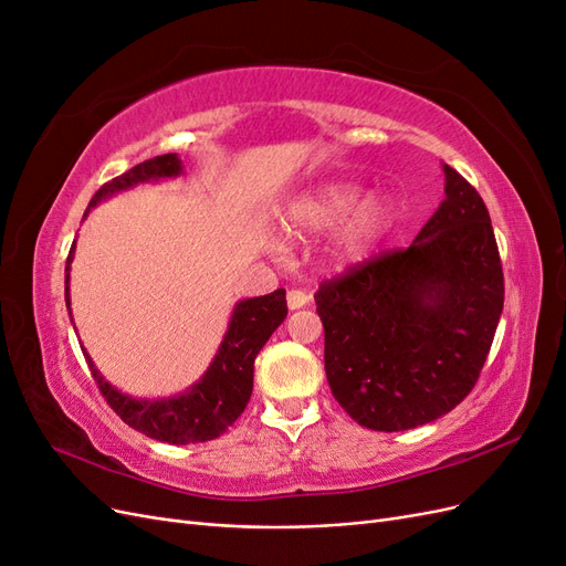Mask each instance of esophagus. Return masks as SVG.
<instances>
[{
    "label": "esophagus",
    "instance_id": "34e87169",
    "mask_svg": "<svg viewBox=\"0 0 566 566\" xmlns=\"http://www.w3.org/2000/svg\"><path fill=\"white\" fill-rule=\"evenodd\" d=\"M304 304H310V295L304 290H287V306L290 310H302Z\"/></svg>",
    "mask_w": 566,
    "mask_h": 566
}]
</instances>
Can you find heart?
<instances>
[{"mask_svg": "<svg viewBox=\"0 0 566 566\" xmlns=\"http://www.w3.org/2000/svg\"><path fill=\"white\" fill-rule=\"evenodd\" d=\"M391 224L394 202L387 196L373 193L358 200L349 184L318 186L290 205L283 217V231L293 241L335 229L328 243V260L335 266L364 262Z\"/></svg>", "mask_w": 566, "mask_h": 566, "instance_id": "obj_1", "label": "heart"}]
</instances>
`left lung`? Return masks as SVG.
<instances>
[{
    "label": "left lung",
    "mask_w": 566,
    "mask_h": 566,
    "mask_svg": "<svg viewBox=\"0 0 566 566\" xmlns=\"http://www.w3.org/2000/svg\"><path fill=\"white\" fill-rule=\"evenodd\" d=\"M439 210L406 250L318 285L333 397L375 432L447 416L472 391L503 314V266L486 205L443 165Z\"/></svg>",
    "instance_id": "obj_1"
}]
</instances>
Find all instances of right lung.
Segmentation results:
<instances>
[{
	"label": "right lung",
	"instance_id": "1",
	"mask_svg": "<svg viewBox=\"0 0 566 566\" xmlns=\"http://www.w3.org/2000/svg\"><path fill=\"white\" fill-rule=\"evenodd\" d=\"M181 172L184 165L177 153H167V156L144 160L132 167L129 172L101 186L84 217H87L90 210L96 208L101 200H106L119 191H127V188L136 184L179 177ZM73 252L75 243L65 262L67 310H71V287H67V283H71ZM285 316L287 302L283 287L273 290L271 295L238 302L233 306L229 331L224 333V339H221L210 368L202 373V378L196 385H191L181 394H175V397L169 399H134L129 394L115 389L104 375L98 373L92 356L84 349L82 352L108 406L129 427H134L136 432L167 443H198L217 439L221 432H227V427H231L238 420V416L243 413L252 394L254 358L266 345V339L273 335V331L285 321Z\"/></svg>",
	"mask_w": 566,
	"mask_h": 566
}]
</instances>
